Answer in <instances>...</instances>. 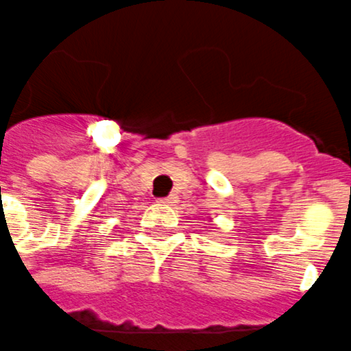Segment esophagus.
Returning <instances> with one entry per match:
<instances>
[{"label":"esophagus","mask_w":351,"mask_h":351,"mask_svg":"<svg viewBox=\"0 0 351 351\" xmlns=\"http://www.w3.org/2000/svg\"><path fill=\"white\" fill-rule=\"evenodd\" d=\"M176 201H178V196L171 194V196H167V197H162V199H158V203H160V205H175Z\"/></svg>","instance_id":"obj_1"}]
</instances>
